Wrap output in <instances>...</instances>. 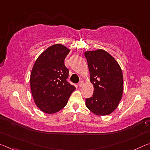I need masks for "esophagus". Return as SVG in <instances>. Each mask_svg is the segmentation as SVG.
I'll list each match as a JSON object with an SVG mask.
<instances>
[{
  "instance_id": "1",
  "label": "esophagus",
  "mask_w": 150,
  "mask_h": 150,
  "mask_svg": "<svg viewBox=\"0 0 150 150\" xmlns=\"http://www.w3.org/2000/svg\"><path fill=\"white\" fill-rule=\"evenodd\" d=\"M78 85H79V87H81L83 85V81H80L79 83H78Z\"/></svg>"
}]
</instances>
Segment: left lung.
<instances>
[{
    "label": "left lung",
    "mask_w": 150,
    "mask_h": 150,
    "mask_svg": "<svg viewBox=\"0 0 150 150\" xmlns=\"http://www.w3.org/2000/svg\"><path fill=\"white\" fill-rule=\"evenodd\" d=\"M93 85V94L85 100L87 108L97 115H107L117 108L123 91V78L120 65L110 54L103 49L86 51Z\"/></svg>",
    "instance_id": "8db88e82"
}]
</instances>
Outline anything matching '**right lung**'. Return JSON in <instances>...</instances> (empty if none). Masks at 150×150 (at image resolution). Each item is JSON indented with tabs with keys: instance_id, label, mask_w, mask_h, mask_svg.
I'll use <instances>...</instances> for the list:
<instances>
[{
	"instance_id": "right-lung-1",
	"label": "right lung",
	"mask_w": 150,
	"mask_h": 150,
	"mask_svg": "<svg viewBox=\"0 0 150 150\" xmlns=\"http://www.w3.org/2000/svg\"><path fill=\"white\" fill-rule=\"evenodd\" d=\"M69 51L61 44L52 45L40 54L33 65L30 77L32 96L36 105L46 113L62 109L75 89L67 81L69 69L64 61Z\"/></svg>"
}]
</instances>
